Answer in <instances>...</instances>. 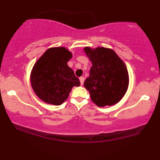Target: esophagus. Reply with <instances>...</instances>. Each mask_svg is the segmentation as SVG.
Instances as JSON below:
<instances>
[{
	"mask_svg": "<svg viewBox=\"0 0 160 160\" xmlns=\"http://www.w3.org/2000/svg\"><path fill=\"white\" fill-rule=\"evenodd\" d=\"M80 85L82 86V84H83L84 82V78H82V77L80 78Z\"/></svg>",
	"mask_w": 160,
	"mask_h": 160,
	"instance_id": "34e87169",
	"label": "esophagus"
}]
</instances>
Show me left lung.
I'll list each match as a JSON object with an SVG mask.
<instances>
[{"label":"left lung","instance_id":"1","mask_svg":"<svg viewBox=\"0 0 160 160\" xmlns=\"http://www.w3.org/2000/svg\"><path fill=\"white\" fill-rule=\"evenodd\" d=\"M83 50L92 62L89 76L84 82L92 101L98 107L118 103L127 91L129 80L123 61L109 48L86 47Z\"/></svg>","mask_w":160,"mask_h":160}]
</instances>
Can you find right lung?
Masks as SVG:
<instances>
[{"mask_svg":"<svg viewBox=\"0 0 160 160\" xmlns=\"http://www.w3.org/2000/svg\"><path fill=\"white\" fill-rule=\"evenodd\" d=\"M72 58L65 47H52L40 56L31 72V85L42 101L60 105L68 98L74 86L80 82L68 62Z\"/></svg>","mask_w":160,"mask_h":160,"instance_id":"right-lung-1","label":"right lung"}]
</instances>
